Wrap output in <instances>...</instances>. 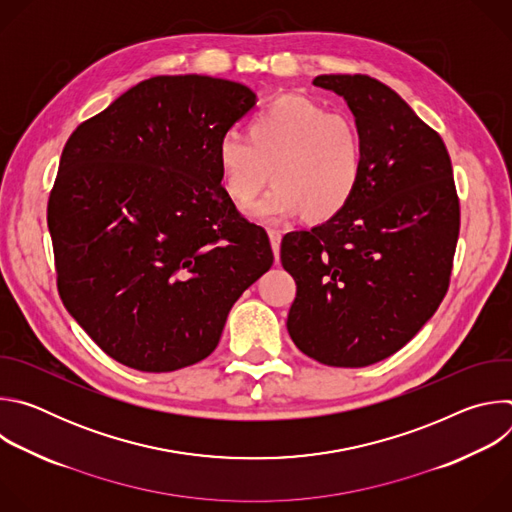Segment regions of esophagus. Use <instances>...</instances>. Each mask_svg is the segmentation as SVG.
Here are the masks:
<instances>
[{
  "label": "esophagus",
  "instance_id": "esophagus-1",
  "mask_svg": "<svg viewBox=\"0 0 512 512\" xmlns=\"http://www.w3.org/2000/svg\"><path fill=\"white\" fill-rule=\"evenodd\" d=\"M269 241H271V249L275 255V261H279V247H281V233L275 229H269Z\"/></svg>",
  "mask_w": 512,
  "mask_h": 512
}]
</instances>
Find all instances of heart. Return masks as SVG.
<instances>
[{
  "mask_svg": "<svg viewBox=\"0 0 512 512\" xmlns=\"http://www.w3.org/2000/svg\"><path fill=\"white\" fill-rule=\"evenodd\" d=\"M216 160L239 206L261 192L271 170L275 186L251 208L263 223L300 212L314 223L328 221L348 206L364 168L356 125L302 97H281L251 115L247 139L225 133Z\"/></svg>",
  "mask_w": 512,
  "mask_h": 512,
  "instance_id": "heart-1",
  "label": "heart"
}]
</instances>
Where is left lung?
Masks as SVG:
<instances>
[{"mask_svg": "<svg viewBox=\"0 0 512 512\" xmlns=\"http://www.w3.org/2000/svg\"><path fill=\"white\" fill-rule=\"evenodd\" d=\"M354 115L364 168L348 206L287 233L281 265L296 279L287 332L328 367H369L403 348L442 304L460 202L442 137L387 85L320 75Z\"/></svg>", "mask_w": 512, "mask_h": 512, "instance_id": "left-lung-1", "label": "left lung"}]
</instances>
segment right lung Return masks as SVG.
<instances>
[{
	"label": "right lung",
	"instance_id": "1",
	"mask_svg": "<svg viewBox=\"0 0 512 512\" xmlns=\"http://www.w3.org/2000/svg\"><path fill=\"white\" fill-rule=\"evenodd\" d=\"M257 101L235 81L152 77L68 137L48 200L58 291L117 362L206 358L271 265L267 233L223 188L216 145Z\"/></svg>",
	"mask_w": 512,
	"mask_h": 512
}]
</instances>
